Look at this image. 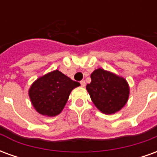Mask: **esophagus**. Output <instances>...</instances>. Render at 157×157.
<instances>
[{
  "mask_svg": "<svg viewBox=\"0 0 157 157\" xmlns=\"http://www.w3.org/2000/svg\"><path fill=\"white\" fill-rule=\"evenodd\" d=\"M80 83H81V86H82V87H84V86H86V82L84 81V80H82V81H81L80 82Z\"/></svg>",
  "mask_w": 157,
  "mask_h": 157,
  "instance_id": "34e87169",
  "label": "esophagus"
}]
</instances>
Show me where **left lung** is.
Returning a JSON list of instances; mask_svg holds the SVG:
<instances>
[{
	"label": "left lung",
	"mask_w": 157,
	"mask_h": 157,
	"mask_svg": "<svg viewBox=\"0 0 157 157\" xmlns=\"http://www.w3.org/2000/svg\"><path fill=\"white\" fill-rule=\"evenodd\" d=\"M91 79L86 90L101 112L105 114L115 113L126 104L129 87L124 78L99 68L91 74Z\"/></svg>",
	"instance_id": "left-lung-1"
}]
</instances>
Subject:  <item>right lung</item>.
I'll return each mask as SVG.
<instances>
[{"instance_id":"obj_1","label":"right lung","mask_w":157,"mask_h":157,"mask_svg":"<svg viewBox=\"0 0 157 157\" xmlns=\"http://www.w3.org/2000/svg\"><path fill=\"white\" fill-rule=\"evenodd\" d=\"M80 83L55 70L39 77L29 89V98L36 111L42 115L59 114L72 90Z\"/></svg>"}]
</instances>
